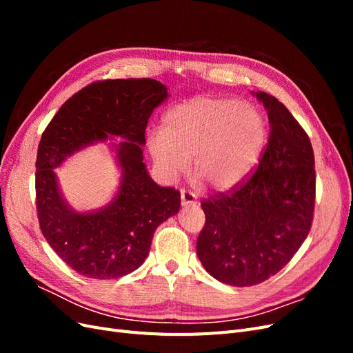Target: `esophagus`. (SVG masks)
Returning <instances> with one entry per match:
<instances>
[{
    "mask_svg": "<svg viewBox=\"0 0 353 353\" xmlns=\"http://www.w3.org/2000/svg\"><path fill=\"white\" fill-rule=\"evenodd\" d=\"M181 203H183V206L196 205L197 197H196V194H193L188 190H181Z\"/></svg>",
    "mask_w": 353,
    "mask_h": 353,
    "instance_id": "obj_1",
    "label": "esophagus"
}]
</instances>
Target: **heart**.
I'll use <instances>...</instances> for the list:
<instances>
[{"label": "heart", "instance_id": "b5f03b06", "mask_svg": "<svg viewBox=\"0 0 353 353\" xmlns=\"http://www.w3.org/2000/svg\"><path fill=\"white\" fill-rule=\"evenodd\" d=\"M268 141V121L252 103L199 95L170 109L163 132L148 137V150L168 181L188 169L216 190L237 185L258 165Z\"/></svg>", "mask_w": 353, "mask_h": 353}]
</instances>
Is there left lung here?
<instances>
[{"label":"left lung","mask_w":353,"mask_h":353,"mask_svg":"<svg viewBox=\"0 0 353 353\" xmlns=\"http://www.w3.org/2000/svg\"><path fill=\"white\" fill-rule=\"evenodd\" d=\"M270 119V138L250 175L201 201L206 215L197 254L218 281L261 284L292 261L311 231L315 159L311 140L285 105L256 92Z\"/></svg>","instance_id":"obj_1"}]
</instances>
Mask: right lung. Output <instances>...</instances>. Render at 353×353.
Segmentation results:
<instances>
[{
  "label": "right lung",
  "instance_id": "add662e5",
  "mask_svg": "<svg viewBox=\"0 0 353 353\" xmlns=\"http://www.w3.org/2000/svg\"><path fill=\"white\" fill-rule=\"evenodd\" d=\"M168 97L150 78L105 79L73 94L42 132L37 153V213L42 236L78 274L95 280L119 279L145 261L156 228L181 206L179 191L160 187L143 162L145 128ZM108 136L117 145L123 183L110 205L79 214L62 200L52 168L66 157Z\"/></svg>",
  "mask_w": 353,
  "mask_h": 353
}]
</instances>
